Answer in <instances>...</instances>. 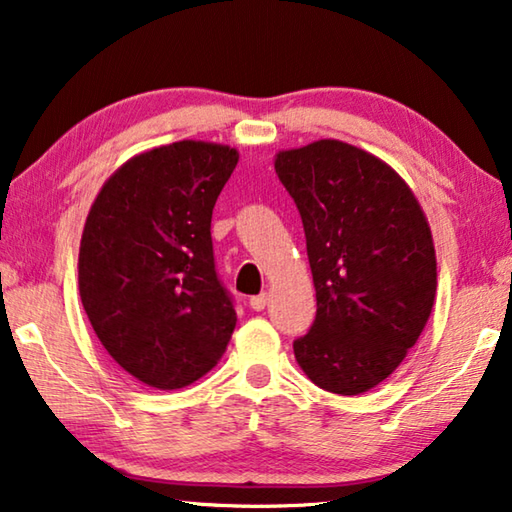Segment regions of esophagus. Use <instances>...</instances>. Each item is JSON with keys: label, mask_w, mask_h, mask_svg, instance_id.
Returning <instances> with one entry per match:
<instances>
[{"label": "esophagus", "mask_w": 512, "mask_h": 512, "mask_svg": "<svg viewBox=\"0 0 512 512\" xmlns=\"http://www.w3.org/2000/svg\"><path fill=\"white\" fill-rule=\"evenodd\" d=\"M266 305H269V294H266V291H264V294L250 298V307H253L255 312H262Z\"/></svg>", "instance_id": "1"}]
</instances>
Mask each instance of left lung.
<instances>
[{
    "label": "left lung",
    "mask_w": 512,
    "mask_h": 512,
    "mask_svg": "<svg viewBox=\"0 0 512 512\" xmlns=\"http://www.w3.org/2000/svg\"><path fill=\"white\" fill-rule=\"evenodd\" d=\"M273 164L303 218L316 289V319L294 342L298 367L326 392H369L405 360L433 310L424 209L392 166L351 143L280 150Z\"/></svg>",
    "instance_id": "obj_1"
}]
</instances>
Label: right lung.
Here are the masks:
<instances>
[{"label": "right lung", "mask_w": 512, "mask_h": 512, "mask_svg": "<svg viewBox=\"0 0 512 512\" xmlns=\"http://www.w3.org/2000/svg\"><path fill=\"white\" fill-rule=\"evenodd\" d=\"M237 161V148L189 139L134 154L86 216L81 305L107 353L143 385L196 383L237 326L209 232Z\"/></svg>", "instance_id": "add662e5"}]
</instances>
